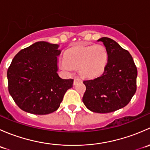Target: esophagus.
I'll list each match as a JSON object with an SVG mask.
<instances>
[{
    "instance_id": "34e87169",
    "label": "esophagus",
    "mask_w": 150,
    "mask_h": 150,
    "mask_svg": "<svg viewBox=\"0 0 150 150\" xmlns=\"http://www.w3.org/2000/svg\"><path fill=\"white\" fill-rule=\"evenodd\" d=\"M81 82V79L80 78H78V77H76V78H75V79H74V85H76L78 84V83Z\"/></svg>"
}]
</instances>
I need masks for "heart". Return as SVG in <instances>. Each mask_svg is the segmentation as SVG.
<instances>
[{"mask_svg": "<svg viewBox=\"0 0 150 150\" xmlns=\"http://www.w3.org/2000/svg\"><path fill=\"white\" fill-rule=\"evenodd\" d=\"M108 59V51L102 45L76 46L66 51L62 66L65 69L80 68L83 76L95 78L103 73Z\"/></svg>", "mask_w": 150, "mask_h": 150, "instance_id": "1", "label": "heart"}]
</instances>
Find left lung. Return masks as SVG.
<instances>
[{"instance_id":"8db88e82","label":"left lung","mask_w":150,"mask_h":150,"mask_svg":"<svg viewBox=\"0 0 150 150\" xmlns=\"http://www.w3.org/2000/svg\"><path fill=\"white\" fill-rule=\"evenodd\" d=\"M98 41L108 51V63L101 76L83 81V102L93 112H112L125 107L135 94L137 68L129 52L117 42L107 37Z\"/></svg>"}]
</instances>
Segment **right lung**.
Masks as SVG:
<instances>
[{"label": "right lung", "instance_id": "obj_1", "mask_svg": "<svg viewBox=\"0 0 150 150\" xmlns=\"http://www.w3.org/2000/svg\"><path fill=\"white\" fill-rule=\"evenodd\" d=\"M58 44L39 41L22 49L7 71L8 91L23 111L47 115L59 107L72 79L59 76Z\"/></svg>", "mask_w": 150, "mask_h": 150}]
</instances>
